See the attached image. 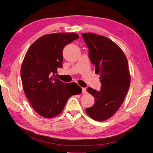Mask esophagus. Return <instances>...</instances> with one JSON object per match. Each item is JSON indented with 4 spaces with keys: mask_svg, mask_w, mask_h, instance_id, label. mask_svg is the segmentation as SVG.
<instances>
[{
    "mask_svg": "<svg viewBox=\"0 0 153 153\" xmlns=\"http://www.w3.org/2000/svg\"><path fill=\"white\" fill-rule=\"evenodd\" d=\"M87 93V90H86V88H82V93L85 94Z\"/></svg>",
    "mask_w": 153,
    "mask_h": 153,
    "instance_id": "1",
    "label": "esophagus"
}]
</instances>
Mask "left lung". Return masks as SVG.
I'll list each match as a JSON object with an SVG mask.
<instances>
[{"instance_id":"1","label":"left lung","mask_w":153,"mask_h":153,"mask_svg":"<svg viewBox=\"0 0 153 153\" xmlns=\"http://www.w3.org/2000/svg\"><path fill=\"white\" fill-rule=\"evenodd\" d=\"M82 36L102 84L99 91L87 88L95 102L86 113L94 120L104 121L115 114L125 100L130 84L128 64L122 49L110 39L91 33Z\"/></svg>"}]
</instances>
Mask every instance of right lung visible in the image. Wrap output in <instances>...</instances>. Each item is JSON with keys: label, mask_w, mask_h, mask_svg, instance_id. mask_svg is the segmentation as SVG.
Masks as SVG:
<instances>
[{"label": "right lung", "mask_w": 153, "mask_h": 153, "mask_svg": "<svg viewBox=\"0 0 153 153\" xmlns=\"http://www.w3.org/2000/svg\"><path fill=\"white\" fill-rule=\"evenodd\" d=\"M79 38L75 33L45 34L32 44L21 68L23 90L34 111L45 118L60 114L72 95L80 94L76 83H65L55 77L62 67V50Z\"/></svg>", "instance_id": "obj_1"}]
</instances>
